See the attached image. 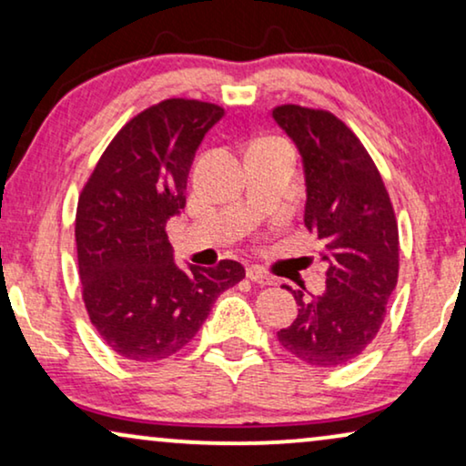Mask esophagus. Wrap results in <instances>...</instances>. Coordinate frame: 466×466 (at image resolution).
Wrapping results in <instances>:
<instances>
[{
	"mask_svg": "<svg viewBox=\"0 0 466 466\" xmlns=\"http://www.w3.org/2000/svg\"><path fill=\"white\" fill-rule=\"evenodd\" d=\"M246 276L250 278L254 284H260V286H271V284H273V278H271L269 273H267L265 269H260L258 265L248 267V269H246Z\"/></svg>",
	"mask_w": 466,
	"mask_h": 466,
	"instance_id": "34e87169",
	"label": "esophagus"
}]
</instances>
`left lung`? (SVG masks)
<instances>
[{
	"label": "left lung",
	"mask_w": 466,
	"mask_h": 466,
	"mask_svg": "<svg viewBox=\"0 0 466 466\" xmlns=\"http://www.w3.org/2000/svg\"><path fill=\"white\" fill-rule=\"evenodd\" d=\"M273 118L303 158L305 227L324 244L327 290H292L299 314L278 341L314 367L354 360L375 339L399 278V227L378 167L354 131L327 110L297 104Z\"/></svg>",
	"instance_id": "obj_1"
}]
</instances>
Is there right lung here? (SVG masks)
Returning a JSON list of instances; mask_svg holds the SVG:
<instances>
[{"label": "right lung", "mask_w": 466, "mask_h": 466, "mask_svg": "<svg viewBox=\"0 0 466 466\" xmlns=\"http://www.w3.org/2000/svg\"><path fill=\"white\" fill-rule=\"evenodd\" d=\"M216 104L165 99L120 129L88 176L76 209L82 301L93 327L127 360L155 362L197 335L220 292L246 276L238 260L174 263L165 225L187 206V180Z\"/></svg>", "instance_id": "1"}]
</instances>
